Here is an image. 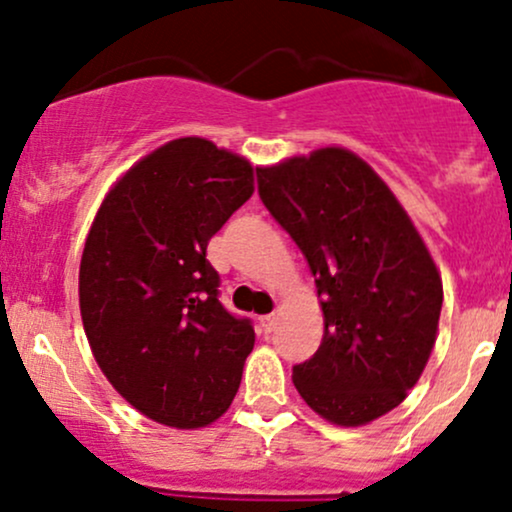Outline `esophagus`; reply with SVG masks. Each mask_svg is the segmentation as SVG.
<instances>
[{
	"label": "esophagus",
	"mask_w": 512,
	"mask_h": 512,
	"mask_svg": "<svg viewBox=\"0 0 512 512\" xmlns=\"http://www.w3.org/2000/svg\"><path fill=\"white\" fill-rule=\"evenodd\" d=\"M276 320H279V317H276V313L260 317V325H262V330H264V332H272L274 327H276Z\"/></svg>",
	"instance_id": "esophagus-1"
}]
</instances>
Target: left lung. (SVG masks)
I'll list each match as a JSON object with an SVG mask.
<instances>
[{"label": "left lung", "instance_id": "1", "mask_svg": "<svg viewBox=\"0 0 512 512\" xmlns=\"http://www.w3.org/2000/svg\"><path fill=\"white\" fill-rule=\"evenodd\" d=\"M269 214L315 276L325 334L293 366L310 409L363 426L404 402L436 344L443 281L380 175L342 146L257 168Z\"/></svg>", "mask_w": 512, "mask_h": 512}]
</instances>
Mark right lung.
Instances as JSON below:
<instances>
[{
	"label": "right lung",
	"instance_id": "right-lung-1",
	"mask_svg": "<svg viewBox=\"0 0 512 512\" xmlns=\"http://www.w3.org/2000/svg\"><path fill=\"white\" fill-rule=\"evenodd\" d=\"M252 192L243 156L173 139L115 182L88 231L79 267L88 344L110 385L163 426H209L240 387L255 330L221 305L207 245Z\"/></svg>",
	"mask_w": 512,
	"mask_h": 512
}]
</instances>
